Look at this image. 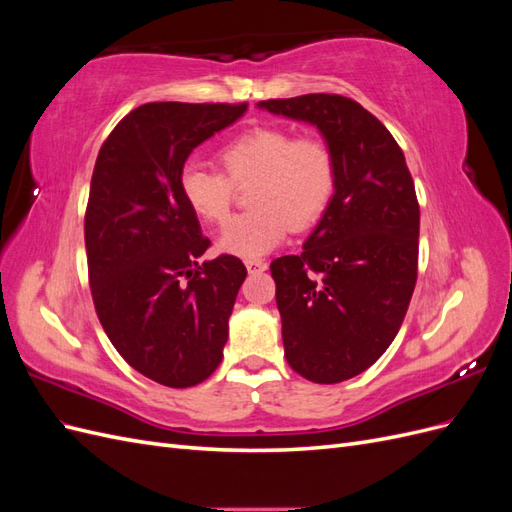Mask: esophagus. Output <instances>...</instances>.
I'll use <instances>...</instances> for the list:
<instances>
[{"label":"esophagus","mask_w":512,"mask_h":512,"mask_svg":"<svg viewBox=\"0 0 512 512\" xmlns=\"http://www.w3.org/2000/svg\"><path fill=\"white\" fill-rule=\"evenodd\" d=\"M245 267H247V271H250V273H260V271L267 269V262L252 258V260H245Z\"/></svg>","instance_id":"obj_1"}]
</instances>
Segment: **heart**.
<instances>
[{
    "label": "heart",
    "mask_w": 512,
    "mask_h": 512,
    "mask_svg": "<svg viewBox=\"0 0 512 512\" xmlns=\"http://www.w3.org/2000/svg\"><path fill=\"white\" fill-rule=\"evenodd\" d=\"M220 170L185 164L179 190L198 220L220 226L228 220L237 185L250 183L254 209L222 230L220 250L258 258L280 245L288 230H305L327 209L335 190V156L318 134L294 136L280 126H260L232 138L220 151Z\"/></svg>",
    "instance_id": "obj_1"
}]
</instances>
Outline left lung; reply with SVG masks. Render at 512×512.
Segmentation results:
<instances>
[{
    "label": "left lung",
    "instance_id": "1",
    "mask_svg": "<svg viewBox=\"0 0 512 512\" xmlns=\"http://www.w3.org/2000/svg\"><path fill=\"white\" fill-rule=\"evenodd\" d=\"M303 119L335 156V194L299 256L271 262L284 356L303 378L344 382L391 346L418 273L421 211L404 151L367 108L337 94L262 100Z\"/></svg>",
    "mask_w": 512,
    "mask_h": 512
}]
</instances>
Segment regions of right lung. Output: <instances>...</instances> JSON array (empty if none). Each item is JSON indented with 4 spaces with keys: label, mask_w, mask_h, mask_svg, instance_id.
I'll use <instances>...</instances> for the list:
<instances>
[{
    "label": "right lung",
    "mask_w": 512,
    "mask_h": 512,
    "mask_svg": "<svg viewBox=\"0 0 512 512\" xmlns=\"http://www.w3.org/2000/svg\"><path fill=\"white\" fill-rule=\"evenodd\" d=\"M247 104L149 102L108 134L91 175L85 250L91 297L117 352L149 380L188 389L224 356L228 318L245 280L211 245L179 190L190 153Z\"/></svg>",
    "instance_id": "add662e5"
}]
</instances>
